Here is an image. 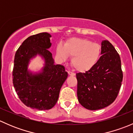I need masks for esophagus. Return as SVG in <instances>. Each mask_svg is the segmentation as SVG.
Instances as JSON below:
<instances>
[{"label": "esophagus", "instance_id": "1", "mask_svg": "<svg viewBox=\"0 0 133 133\" xmlns=\"http://www.w3.org/2000/svg\"><path fill=\"white\" fill-rule=\"evenodd\" d=\"M68 74H69V75H70V76H75V73H73L71 71H68Z\"/></svg>", "mask_w": 133, "mask_h": 133}]
</instances>
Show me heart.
<instances>
[{
	"label": "heart",
	"instance_id": "b5f03b06",
	"mask_svg": "<svg viewBox=\"0 0 133 133\" xmlns=\"http://www.w3.org/2000/svg\"><path fill=\"white\" fill-rule=\"evenodd\" d=\"M56 53L62 60L72 57L71 64L77 71L85 73L97 64L102 55L101 45L85 38H71L65 45L58 44Z\"/></svg>",
	"mask_w": 133,
	"mask_h": 133
}]
</instances>
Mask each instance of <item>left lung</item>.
Instances as JSON below:
<instances>
[{
	"instance_id": "obj_1",
	"label": "left lung",
	"mask_w": 133,
	"mask_h": 133,
	"mask_svg": "<svg viewBox=\"0 0 133 133\" xmlns=\"http://www.w3.org/2000/svg\"><path fill=\"white\" fill-rule=\"evenodd\" d=\"M101 44L102 56L97 64L89 71L76 75L78 100L89 110L100 109L112 104L123 79L119 54L108 40Z\"/></svg>"
}]
</instances>
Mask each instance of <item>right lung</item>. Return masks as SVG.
I'll list each match as a JSON object with an SVG mask.
<instances>
[{"mask_svg": "<svg viewBox=\"0 0 133 133\" xmlns=\"http://www.w3.org/2000/svg\"><path fill=\"white\" fill-rule=\"evenodd\" d=\"M49 33L30 36L22 42L15 55L13 84L20 100L26 106L37 110L50 109L57 102L60 89L68 78L65 68L55 64ZM39 55L44 65L39 72L28 69L30 60Z\"/></svg>", "mask_w": 133, "mask_h": 133, "instance_id": "add662e5", "label": "right lung"}]
</instances>
